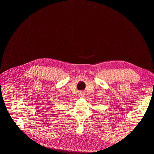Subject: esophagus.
<instances>
[{
  "label": "esophagus",
  "instance_id": "obj_1",
  "mask_svg": "<svg viewBox=\"0 0 154 154\" xmlns=\"http://www.w3.org/2000/svg\"><path fill=\"white\" fill-rule=\"evenodd\" d=\"M80 95H81V96H82V95H83V94H82V93H80Z\"/></svg>",
  "mask_w": 154,
  "mask_h": 154
}]
</instances>
